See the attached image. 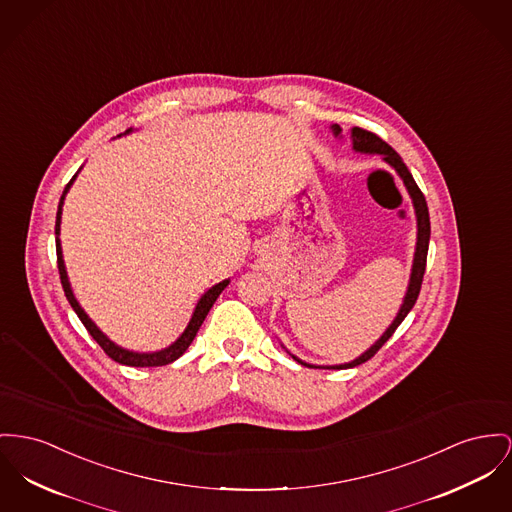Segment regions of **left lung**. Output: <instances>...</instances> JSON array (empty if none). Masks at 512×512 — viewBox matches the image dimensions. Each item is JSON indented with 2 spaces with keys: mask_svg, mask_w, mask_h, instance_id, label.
<instances>
[{
  "mask_svg": "<svg viewBox=\"0 0 512 512\" xmlns=\"http://www.w3.org/2000/svg\"><path fill=\"white\" fill-rule=\"evenodd\" d=\"M332 132L334 136H340L341 128L338 124L332 126ZM351 139H353V149L359 151V153H369V155H382V159L394 169V171L400 174V178L404 180L406 188H408L409 196H411V202L415 207V217H417V242H415V254H413V266H411V275H409L408 293L404 297V303L398 310L394 322L388 326V330L380 336V340L375 341V345H371L361 357H357L355 361L351 363H343V365H334V367H316V365H308L305 361L297 359L293 355L295 361H299L301 365L305 367H314V369H351V367H357L365 361H369L376 351L386 343V341L392 338V334L396 332V328L404 322V318L408 316L409 310L415 305L417 297H419V291H421V283H423V273H425V266H427V250H429V237H431V223H429V209H427V202H425V196L423 192L419 190V186L415 184L411 172L408 171V167L404 165L402 157L386 143L382 141L380 137L373 134V132H367L363 128H351Z\"/></svg>",
  "mask_w": 512,
  "mask_h": 512,
  "instance_id": "left-lung-1",
  "label": "left lung"
}]
</instances>
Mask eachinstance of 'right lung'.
<instances>
[{
    "instance_id": "right-lung-1",
    "label": "right lung",
    "mask_w": 512,
    "mask_h": 512,
    "mask_svg": "<svg viewBox=\"0 0 512 512\" xmlns=\"http://www.w3.org/2000/svg\"><path fill=\"white\" fill-rule=\"evenodd\" d=\"M130 132H132V128H130L126 134H130ZM75 176H77V174H73V178L69 180L64 194H62V198H60L58 213H56V256H58V270H60L62 287H64V293H66V297H68L69 305L75 310V314L79 316V320L83 322V326L87 328V332L93 336V340L97 341V343L103 347L104 353H106L110 359H114L116 363L128 365V367H163V365H169L172 361H176V359L188 349V345L194 341L198 330H200V326L204 324L205 316H207L209 308L213 307V303L217 301V297L221 295V291L229 285V279H225V281L213 285L207 293H204V297H202V299L198 301V305H196V310H194V314H192V318H190L186 330H184L182 336L174 341L172 345H169V347H165V349H161V351H153V353H137V351H128V349L116 345L114 341L108 340L103 332L97 328V324L85 314V310L79 307L77 299L73 297V291H71V287H69L68 272H66V266H64L62 244H60V237H58V235H60V221H62V205H64V198H66L69 186L73 184Z\"/></svg>"
}]
</instances>
